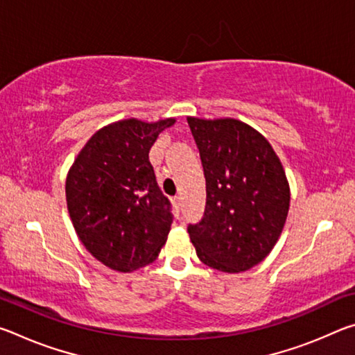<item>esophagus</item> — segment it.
<instances>
[{"mask_svg": "<svg viewBox=\"0 0 355 355\" xmlns=\"http://www.w3.org/2000/svg\"><path fill=\"white\" fill-rule=\"evenodd\" d=\"M172 205H173V208H175L177 211H178V209L182 208V197H180V196L173 197V199H172Z\"/></svg>", "mask_w": 355, "mask_h": 355, "instance_id": "34e87169", "label": "esophagus"}]
</instances>
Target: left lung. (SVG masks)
Here are the masks:
<instances>
[{"mask_svg": "<svg viewBox=\"0 0 355 355\" xmlns=\"http://www.w3.org/2000/svg\"><path fill=\"white\" fill-rule=\"evenodd\" d=\"M207 180L203 219L188 227L197 257L220 272H243L279 241L290 184L266 137L238 119L188 117Z\"/></svg>", "mask_w": 355, "mask_h": 355, "instance_id": "obj_1", "label": "left lung"}]
</instances>
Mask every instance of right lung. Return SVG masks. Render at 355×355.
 I'll use <instances>...</instances> for the list:
<instances>
[{
    "label": "right lung",
    "instance_id": "add662e5",
    "mask_svg": "<svg viewBox=\"0 0 355 355\" xmlns=\"http://www.w3.org/2000/svg\"><path fill=\"white\" fill-rule=\"evenodd\" d=\"M175 122H112L95 131L69 169L65 200L76 235L114 271L133 272L153 263L167 241L171 203L158 188L148 153Z\"/></svg>",
    "mask_w": 355,
    "mask_h": 355
}]
</instances>
